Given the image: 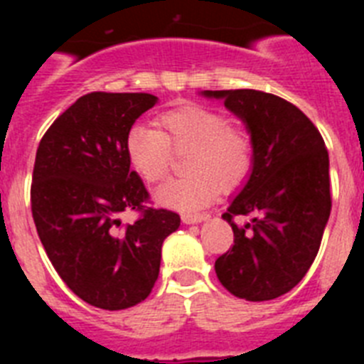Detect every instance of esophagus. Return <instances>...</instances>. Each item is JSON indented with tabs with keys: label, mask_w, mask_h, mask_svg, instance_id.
Instances as JSON below:
<instances>
[{
	"label": "esophagus",
	"mask_w": 364,
	"mask_h": 364,
	"mask_svg": "<svg viewBox=\"0 0 364 364\" xmlns=\"http://www.w3.org/2000/svg\"><path fill=\"white\" fill-rule=\"evenodd\" d=\"M208 217H210L208 213H184L182 215V222L184 224H198V222L205 220Z\"/></svg>",
	"instance_id": "esophagus-1"
}]
</instances>
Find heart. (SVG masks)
I'll return each instance as SVG.
<instances>
[{
  "mask_svg": "<svg viewBox=\"0 0 364 364\" xmlns=\"http://www.w3.org/2000/svg\"><path fill=\"white\" fill-rule=\"evenodd\" d=\"M160 131L134 125L125 138L131 167L146 182H160L173 166V153L186 154L188 175L167 180L154 193L156 202L175 210H197L217 189L242 184L253 164V140L222 112L188 105L164 112Z\"/></svg>",
  "mask_w": 364,
  "mask_h": 364,
  "instance_id": "obj_1",
  "label": "heart"
}]
</instances>
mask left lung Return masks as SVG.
<instances>
[{
	"instance_id": "8db88e82",
	"label": "left lung",
	"mask_w": 364,
	"mask_h": 364,
	"mask_svg": "<svg viewBox=\"0 0 364 364\" xmlns=\"http://www.w3.org/2000/svg\"><path fill=\"white\" fill-rule=\"evenodd\" d=\"M224 100L253 140L250 178L222 218L233 247L215 260L218 281L235 297L272 301L306 275L326 228L330 162L324 140L294 104L253 89L204 91ZM235 216H250L237 225Z\"/></svg>"
}]
</instances>
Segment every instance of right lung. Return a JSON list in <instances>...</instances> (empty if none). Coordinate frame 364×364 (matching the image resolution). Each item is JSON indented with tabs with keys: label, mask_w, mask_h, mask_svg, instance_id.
<instances>
[{
	"label": "right lung",
	"mask_w": 364,
	"mask_h": 364,
	"mask_svg": "<svg viewBox=\"0 0 364 364\" xmlns=\"http://www.w3.org/2000/svg\"><path fill=\"white\" fill-rule=\"evenodd\" d=\"M159 98L147 92H89L54 120L32 171V218L47 257L82 301L125 310L159 279L162 244L180 217L147 208L149 193L125 151L138 117ZM141 211L122 227L124 210Z\"/></svg>",
	"instance_id": "add662e5"
}]
</instances>
